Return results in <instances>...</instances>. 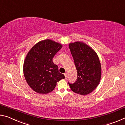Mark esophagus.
<instances>
[{
  "label": "esophagus",
  "mask_w": 125,
  "mask_h": 125,
  "mask_svg": "<svg viewBox=\"0 0 125 125\" xmlns=\"http://www.w3.org/2000/svg\"><path fill=\"white\" fill-rule=\"evenodd\" d=\"M64 74V76H65V79H67V73H65Z\"/></svg>",
  "instance_id": "1"
}]
</instances>
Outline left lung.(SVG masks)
Returning <instances> with one entry per match:
<instances>
[{"label":"left lung","mask_w":125,"mask_h":125,"mask_svg":"<svg viewBox=\"0 0 125 125\" xmlns=\"http://www.w3.org/2000/svg\"><path fill=\"white\" fill-rule=\"evenodd\" d=\"M69 47L77 70V80L68 84L73 92L86 95L95 89L100 83V60L95 51L83 42L69 43Z\"/></svg>","instance_id":"left-lung-1"}]
</instances>
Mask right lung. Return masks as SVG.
<instances>
[{"instance_id":"right-lung-1","label":"right lung","mask_w":125,"mask_h":125,"mask_svg":"<svg viewBox=\"0 0 125 125\" xmlns=\"http://www.w3.org/2000/svg\"><path fill=\"white\" fill-rule=\"evenodd\" d=\"M61 44L49 39L42 40L32 47L24 63V77L28 85L39 94H46L54 89L57 82L65 78L53 62Z\"/></svg>"}]
</instances>
